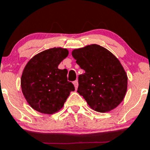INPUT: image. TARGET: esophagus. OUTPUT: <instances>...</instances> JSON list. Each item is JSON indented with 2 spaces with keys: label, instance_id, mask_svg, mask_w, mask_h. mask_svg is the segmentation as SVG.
Returning a JSON list of instances; mask_svg holds the SVG:
<instances>
[{
  "label": "esophagus",
  "instance_id": "1",
  "mask_svg": "<svg viewBox=\"0 0 150 150\" xmlns=\"http://www.w3.org/2000/svg\"><path fill=\"white\" fill-rule=\"evenodd\" d=\"M73 84H74V86H75V89H77V88H78V81H74V82H73Z\"/></svg>",
  "mask_w": 150,
  "mask_h": 150
}]
</instances>
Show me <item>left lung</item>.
Returning a JSON list of instances; mask_svg holds the SVG:
<instances>
[{
	"label": "left lung",
	"instance_id": "1",
	"mask_svg": "<svg viewBox=\"0 0 150 150\" xmlns=\"http://www.w3.org/2000/svg\"><path fill=\"white\" fill-rule=\"evenodd\" d=\"M76 63L85 73L78 77V92L91 109L100 113L117 108L125 97L127 75L119 59L98 45L72 50Z\"/></svg>",
	"mask_w": 150,
	"mask_h": 150
}]
</instances>
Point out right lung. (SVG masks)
<instances>
[{"instance_id":"obj_1","label":"right lung","mask_w":150,"mask_h":150,"mask_svg":"<svg viewBox=\"0 0 150 150\" xmlns=\"http://www.w3.org/2000/svg\"><path fill=\"white\" fill-rule=\"evenodd\" d=\"M69 51L53 47L35 55L29 60L21 76L23 94L30 107L45 114L63 108L74 85L67 81V70L58 68Z\"/></svg>"}]
</instances>
